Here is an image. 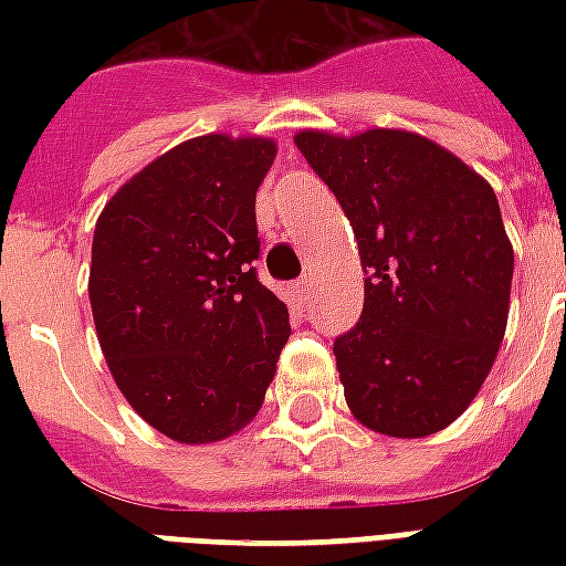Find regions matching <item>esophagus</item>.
Returning a JSON list of instances; mask_svg holds the SVG:
<instances>
[{"label": "esophagus", "mask_w": 566, "mask_h": 566, "mask_svg": "<svg viewBox=\"0 0 566 566\" xmlns=\"http://www.w3.org/2000/svg\"><path fill=\"white\" fill-rule=\"evenodd\" d=\"M294 291H296V296H308V294H312V275H303V279H300V282L294 284Z\"/></svg>", "instance_id": "1"}]
</instances>
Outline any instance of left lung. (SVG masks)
<instances>
[{
	"label": "left lung",
	"instance_id": "obj_1",
	"mask_svg": "<svg viewBox=\"0 0 566 566\" xmlns=\"http://www.w3.org/2000/svg\"><path fill=\"white\" fill-rule=\"evenodd\" d=\"M296 148L339 199L360 251L364 312L333 343L352 416L397 439L430 437L473 403L506 333L512 242L494 190L409 129Z\"/></svg>",
	"mask_w": 566,
	"mask_h": 566
}]
</instances>
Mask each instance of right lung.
I'll list each match as a JSON object with an SVG mask.
<instances>
[{
    "label": "right lung",
    "mask_w": 566,
    "mask_h": 566,
    "mask_svg": "<svg viewBox=\"0 0 566 566\" xmlns=\"http://www.w3.org/2000/svg\"><path fill=\"white\" fill-rule=\"evenodd\" d=\"M275 150L266 136L181 142L117 187L93 230L87 291L105 364L175 442L251 424L291 336L287 306L251 270Z\"/></svg>",
    "instance_id": "1"
}]
</instances>
